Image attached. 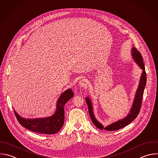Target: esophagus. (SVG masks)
I'll list each match as a JSON object with an SVG mask.
<instances>
[{"label":"esophagus","instance_id":"1","mask_svg":"<svg viewBox=\"0 0 158 158\" xmlns=\"http://www.w3.org/2000/svg\"><path fill=\"white\" fill-rule=\"evenodd\" d=\"M79 86L82 88H86L88 85V82L85 79H82L79 82Z\"/></svg>","mask_w":158,"mask_h":158}]
</instances>
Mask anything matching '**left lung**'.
Segmentation results:
<instances>
[{"label":"left lung","mask_w":158,"mask_h":158,"mask_svg":"<svg viewBox=\"0 0 158 158\" xmlns=\"http://www.w3.org/2000/svg\"><path fill=\"white\" fill-rule=\"evenodd\" d=\"M132 55L133 57L135 60V61L136 62V63L138 64V66L143 69V73L141 76V79L139 81V84L138 86V88L137 89L135 100L133 103L132 107L130 110V113L128 115L127 117L125 118L117 121L109 126H107L106 127L104 128V130H107V131H115L120 130L127 125H128L129 123H130L132 121H133L138 115L139 113V111L141 110V102H142V98L143 96V93H144V87L146 84V73L145 71V67L144 66V63L143 60V57L139 52L137 50L136 48H132ZM85 101L87 102L88 109H89V115L90 117V118L92 121V123L94 124V125L97 127L98 129L103 130V126L100 124L95 118L93 111H92V103L90 100L89 99V97H87L85 98Z\"/></svg>","instance_id":"left-lung-1"}]
</instances>
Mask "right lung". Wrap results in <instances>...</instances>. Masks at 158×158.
Returning <instances> with one entry per match:
<instances>
[{
  "mask_svg": "<svg viewBox=\"0 0 158 158\" xmlns=\"http://www.w3.org/2000/svg\"><path fill=\"white\" fill-rule=\"evenodd\" d=\"M74 94L71 89L66 90L62 94L57 102V108L55 114L44 118L25 119L20 117L14 110L16 118L20 124L25 128L33 132L52 135L58 133L64 122V105L73 97Z\"/></svg>",
  "mask_w": 158,
  "mask_h": 158,
  "instance_id": "1",
  "label": "right lung"
}]
</instances>
